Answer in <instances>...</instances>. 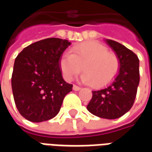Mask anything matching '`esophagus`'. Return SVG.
Masks as SVG:
<instances>
[{"label":"esophagus","instance_id":"obj_1","mask_svg":"<svg viewBox=\"0 0 152 152\" xmlns=\"http://www.w3.org/2000/svg\"><path fill=\"white\" fill-rule=\"evenodd\" d=\"M80 89H81V88L79 87V86H76V85H74V86H73V90H75V91H78V90H80Z\"/></svg>","mask_w":152,"mask_h":152}]
</instances>
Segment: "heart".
Returning <instances> with one entry per match:
<instances>
[{"mask_svg": "<svg viewBox=\"0 0 152 152\" xmlns=\"http://www.w3.org/2000/svg\"><path fill=\"white\" fill-rule=\"evenodd\" d=\"M82 67L85 72L81 76L83 81L100 87L107 85L117 75L120 61L104 45L87 41L73 46L60 60V68L68 80L79 74Z\"/></svg>", "mask_w": 152, "mask_h": 152, "instance_id": "heart-1", "label": "heart"}]
</instances>
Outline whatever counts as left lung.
<instances>
[{
    "instance_id": "8db88e82",
    "label": "left lung",
    "mask_w": 152,
    "mask_h": 152,
    "mask_svg": "<svg viewBox=\"0 0 152 152\" xmlns=\"http://www.w3.org/2000/svg\"><path fill=\"white\" fill-rule=\"evenodd\" d=\"M106 43L114 50L120 61V71L115 79L103 89L92 91L87 106L90 113L104 119H117L134 105L139 84V60L128 48L112 40Z\"/></svg>"
}]
</instances>
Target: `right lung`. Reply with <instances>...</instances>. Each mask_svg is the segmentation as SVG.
Returning a JSON list of instances; mask_svg holds the SVG:
<instances>
[{"mask_svg":"<svg viewBox=\"0 0 152 152\" xmlns=\"http://www.w3.org/2000/svg\"><path fill=\"white\" fill-rule=\"evenodd\" d=\"M71 45L67 40L47 38L31 44L16 57L11 86L19 113L31 122L49 121L59 112L72 85L63 78L62 54Z\"/></svg>","mask_w":152,"mask_h":152,"instance_id":"obj_1","label":"right lung"}]
</instances>
